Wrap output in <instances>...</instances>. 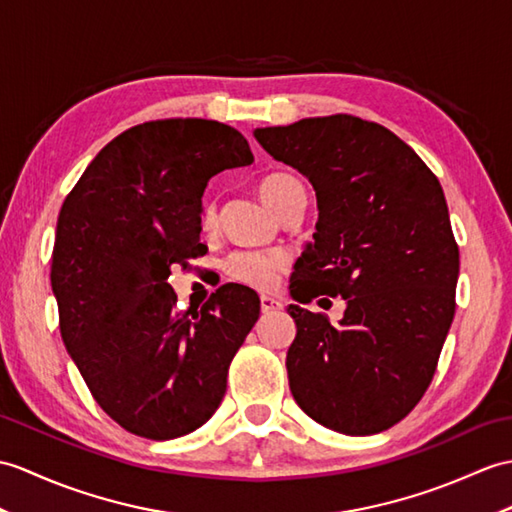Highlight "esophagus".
<instances>
[{
  "label": "esophagus",
  "instance_id": "esophagus-1",
  "mask_svg": "<svg viewBox=\"0 0 512 512\" xmlns=\"http://www.w3.org/2000/svg\"><path fill=\"white\" fill-rule=\"evenodd\" d=\"M261 312L264 314H272V312H279L281 310V303L277 299H272V296H261Z\"/></svg>",
  "mask_w": 512,
  "mask_h": 512
}]
</instances>
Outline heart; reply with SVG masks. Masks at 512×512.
I'll return each instance as SVG.
<instances>
[{"instance_id": "b5f03b06", "label": "heart", "mask_w": 512, "mask_h": 512, "mask_svg": "<svg viewBox=\"0 0 512 512\" xmlns=\"http://www.w3.org/2000/svg\"><path fill=\"white\" fill-rule=\"evenodd\" d=\"M292 185H296L292 176L272 174L261 181L259 194L277 211L281 205V198ZM213 224H216V207L209 202V205L202 209V227L211 229ZM285 261H288V257L281 251H237L227 259L224 270H227V275L237 283L251 285V288L257 290H266L275 283L277 272L285 266Z\"/></svg>"}]
</instances>
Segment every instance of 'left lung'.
<instances>
[{"label":"left lung","instance_id":"left-lung-1","mask_svg":"<svg viewBox=\"0 0 512 512\" xmlns=\"http://www.w3.org/2000/svg\"><path fill=\"white\" fill-rule=\"evenodd\" d=\"M253 135L310 178L318 200L314 244L290 277L292 299L347 301L338 325L288 307L292 397L334 432H384L425 395L456 312L460 255L443 187L406 141L353 115Z\"/></svg>","mask_w":512,"mask_h":512}]
</instances>
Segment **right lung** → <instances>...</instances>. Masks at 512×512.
<instances>
[{
  "mask_svg": "<svg viewBox=\"0 0 512 512\" xmlns=\"http://www.w3.org/2000/svg\"><path fill=\"white\" fill-rule=\"evenodd\" d=\"M253 163L235 128L198 117L124 130L67 194L56 222L52 292L61 336L93 399L130 434L170 441L211 419L259 296L222 285L178 312L172 270L205 253L211 176Z\"/></svg>",
  "mask_w": 512,
  "mask_h": 512,
  "instance_id": "add662e5",
  "label": "right lung"
}]
</instances>
